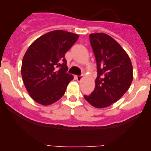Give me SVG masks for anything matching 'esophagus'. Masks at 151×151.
Returning a JSON list of instances; mask_svg holds the SVG:
<instances>
[{
	"instance_id": "1",
	"label": "esophagus",
	"mask_w": 151,
	"mask_h": 151,
	"mask_svg": "<svg viewBox=\"0 0 151 151\" xmlns=\"http://www.w3.org/2000/svg\"><path fill=\"white\" fill-rule=\"evenodd\" d=\"M83 79V77H82V75L80 76H76V80H77V81H80V80Z\"/></svg>"
}]
</instances>
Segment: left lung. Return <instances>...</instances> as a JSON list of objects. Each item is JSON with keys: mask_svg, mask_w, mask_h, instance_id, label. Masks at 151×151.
Segmentation results:
<instances>
[{"mask_svg": "<svg viewBox=\"0 0 151 151\" xmlns=\"http://www.w3.org/2000/svg\"><path fill=\"white\" fill-rule=\"evenodd\" d=\"M90 42L96 61L97 77L94 91L84 98L95 107H106L119 100L132 84V62L121 45L105 33L90 34Z\"/></svg>", "mask_w": 151, "mask_h": 151, "instance_id": "8db88e82", "label": "left lung"}]
</instances>
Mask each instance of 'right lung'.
I'll use <instances>...</instances> for the list:
<instances>
[{
    "mask_svg": "<svg viewBox=\"0 0 151 151\" xmlns=\"http://www.w3.org/2000/svg\"><path fill=\"white\" fill-rule=\"evenodd\" d=\"M79 36L64 30H53L31 44L22 59V80L31 98L50 105L60 99L73 76L66 71L65 54Z\"/></svg>",
    "mask_w": 151,
    "mask_h": 151,
    "instance_id": "right-lung-1",
    "label": "right lung"
}]
</instances>
